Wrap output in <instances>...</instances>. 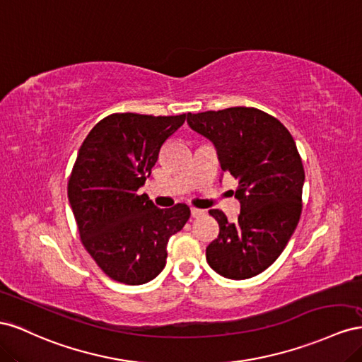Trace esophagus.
<instances>
[{"label":"esophagus","instance_id":"obj_1","mask_svg":"<svg viewBox=\"0 0 362 362\" xmlns=\"http://www.w3.org/2000/svg\"><path fill=\"white\" fill-rule=\"evenodd\" d=\"M206 212L204 211H202V209H195V208H192L191 209V215H192V218H200V216H203Z\"/></svg>","mask_w":362,"mask_h":362}]
</instances>
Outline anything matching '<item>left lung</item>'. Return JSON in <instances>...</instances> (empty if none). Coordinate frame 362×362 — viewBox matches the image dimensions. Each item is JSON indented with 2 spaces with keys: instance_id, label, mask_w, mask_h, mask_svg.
<instances>
[{
  "instance_id": "left-lung-1",
  "label": "left lung",
  "mask_w": 362,
  "mask_h": 362,
  "mask_svg": "<svg viewBox=\"0 0 362 362\" xmlns=\"http://www.w3.org/2000/svg\"><path fill=\"white\" fill-rule=\"evenodd\" d=\"M188 124L214 142L221 170L238 180V221L209 211L220 233L206 259L227 279L259 274L284 252L300 220L305 170L291 133L277 118L243 106L188 113Z\"/></svg>"
}]
</instances>
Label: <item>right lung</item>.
Segmentation results:
<instances>
[{
  "mask_svg": "<svg viewBox=\"0 0 362 362\" xmlns=\"http://www.w3.org/2000/svg\"><path fill=\"white\" fill-rule=\"evenodd\" d=\"M185 119L187 113H112L95 124L78 150L68 199L81 244L113 281L141 285L156 277L167 264L170 236L189 220L185 203L160 209L139 194L160 147Z\"/></svg>",
  "mask_w": 362,
  "mask_h": 362,
  "instance_id": "1",
  "label": "right lung"
}]
</instances>
